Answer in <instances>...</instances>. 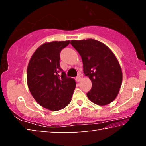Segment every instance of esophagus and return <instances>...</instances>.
Instances as JSON below:
<instances>
[{
    "instance_id": "1",
    "label": "esophagus",
    "mask_w": 146,
    "mask_h": 146,
    "mask_svg": "<svg viewBox=\"0 0 146 146\" xmlns=\"http://www.w3.org/2000/svg\"><path fill=\"white\" fill-rule=\"evenodd\" d=\"M81 79H82V78H81V76L80 75H78L76 77V82H80V81L81 80Z\"/></svg>"
}]
</instances>
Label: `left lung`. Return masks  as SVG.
Masks as SVG:
<instances>
[{
	"label": "left lung",
	"mask_w": 146,
	"mask_h": 146,
	"mask_svg": "<svg viewBox=\"0 0 146 146\" xmlns=\"http://www.w3.org/2000/svg\"><path fill=\"white\" fill-rule=\"evenodd\" d=\"M70 43L81 56L84 73L92 82L87 93L89 99L99 106L112 102L122 82V69L114 53L104 44L94 39L72 40Z\"/></svg>",
	"instance_id": "1"
}]
</instances>
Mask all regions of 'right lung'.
Wrapping results in <instances>:
<instances>
[{
    "instance_id": "add662e5",
    "label": "right lung",
    "mask_w": 146,
    "mask_h": 146,
    "mask_svg": "<svg viewBox=\"0 0 146 146\" xmlns=\"http://www.w3.org/2000/svg\"><path fill=\"white\" fill-rule=\"evenodd\" d=\"M70 42L53 41L42 44L31 56L27 68V83L31 95L50 111L66 108L76 87L75 79L66 76L59 62L61 50Z\"/></svg>"
}]
</instances>
